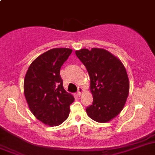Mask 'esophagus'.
<instances>
[{
	"label": "esophagus",
	"instance_id": "obj_1",
	"mask_svg": "<svg viewBox=\"0 0 155 155\" xmlns=\"http://www.w3.org/2000/svg\"><path fill=\"white\" fill-rule=\"evenodd\" d=\"M83 92H84V89H83V88L79 87L78 88V93H77V94H78V95L79 97H80V96L82 95Z\"/></svg>",
	"mask_w": 155,
	"mask_h": 155
}]
</instances>
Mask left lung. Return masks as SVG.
<instances>
[{
    "label": "left lung",
    "mask_w": 155,
    "mask_h": 155,
    "mask_svg": "<svg viewBox=\"0 0 155 155\" xmlns=\"http://www.w3.org/2000/svg\"><path fill=\"white\" fill-rule=\"evenodd\" d=\"M91 78L92 104L87 116L98 123H107L119 114L127 100L129 81L122 61L104 48H82L75 51Z\"/></svg>",
    "instance_id": "left-lung-1"
}]
</instances>
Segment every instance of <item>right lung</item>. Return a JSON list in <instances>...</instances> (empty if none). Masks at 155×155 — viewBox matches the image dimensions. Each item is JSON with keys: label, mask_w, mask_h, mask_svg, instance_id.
<instances>
[{"label": "right lung", "mask_w": 155, "mask_h": 155, "mask_svg": "<svg viewBox=\"0 0 155 155\" xmlns=\"http://www.w3.org/2000/svg\"><path fill=\"white\" fill-rule=\"evenodd\" d=\"M72 50L55 48L31 63L25 75L23 89L29 108L44 124L57 126L65 121L74 98L63 87L60 69Z\"/></svg>", "instance_id": "right-lung-1"}]
</instances>
